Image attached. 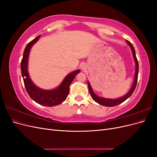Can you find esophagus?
Listing matches in <instances>:
<instances>
[{
  "label": "esophagus",
  "mask_w": 157,
  "mask_h": 157,
  "mask_svg": "<svg viewBox=\"0 0 157 157\" xmlns=\"http://www.w3.org/2000/svg\"><path fill=\"white\" fill-rule=\"evenodd\" d=\"M80 67H81V69L82 70H84L85 69H86V66H85V65H84V64H82L81 65H80Z\"/></svg>",
  "instance_id": "1"
}]
</instances>
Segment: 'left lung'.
Masks as SVG:
<instances>
[{
  "mask_svg": "<svg viewBox=\"0 0 157 157\" xmlns=\"http://www.w3.org/2000/svg\"><path fill=\"white\" fill-rule=\"evenodd\" d=\"M126 42L130 47V48L132 52L133 56H134L135 63H136V71H135L134 80V82H133L132 86L130 90V91L128 92L126 94H125L124 96H122V97H121L120 98H118V99H108V98H101V97L98 96L94 92L91 85H90V82L88 81V89H89V92H90V95H91L92 98L95 101L97 102L99 104H100V105H101L106 106V107H114V106H116L117 105H119V104H121L122 102H124L125 100H126L128 98H130L132 96V94H133V92H134L135 88L136 87L137 82V77H138V71H139L138 61H137V58H136V52H135L134 46H133V45L130 43L129 41L126 40Z\"/></svg>",
  "mask_w": 157,
  "mask_h": 157,
  "instance_id": "1",
  "label": "left lung"
}]
</instances>
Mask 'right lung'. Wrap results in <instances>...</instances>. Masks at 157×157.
Instances as JSON below:
<instances>
[{
    "instance_id": "add662e5",
    "label": "right lung",
    "mask_w": 157,
    "mask_h": 157,
    "mask_svg": "<svg viewBox=\"0 0 157 157\" xmlns=\"http://www.w3.org/2000/svg\"><path fill=\"white\" fill-rule=\"evenodd\" d=\"M40 36V35H39L36 37L35 39L29 42L25 47L24 52H23V58L21 61V75L27 92L33 100L42 105L53 107L59 105L65 100L69 93L70 84L73 82L75 76L79 73L80 71H75L67 75L59 86L56 89L47 90L39 88L35 86V84L32 82L29 73H28L27 65L31 47L39 39Z\"/></svg>"
}]
</instances>
